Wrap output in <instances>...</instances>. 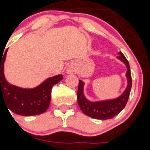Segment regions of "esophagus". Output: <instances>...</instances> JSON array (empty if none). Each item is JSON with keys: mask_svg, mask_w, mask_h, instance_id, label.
Wrapping results in <instances>:
<instances>
[{"mask_svg": "<svg viewBox=\"0 0 150 150\" xmlns=\"http://www.w3.org/2000/svg\"><path fill=\"white\" fill-rule=\"evenodd\" d=\"M67 72H68V73H72V72H75V69H74L73 67H71V66H69V67L67 69Z\"/></svg>", "mask_w": 150, "mask_h": 150, "instance_id": "1", "label": "esophagus"}]
</instances>
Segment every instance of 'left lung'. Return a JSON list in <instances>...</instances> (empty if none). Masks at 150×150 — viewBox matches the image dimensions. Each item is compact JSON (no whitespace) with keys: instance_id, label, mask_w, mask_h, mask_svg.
I'll list each match as a JSON object with an SVG mask.
<instances>
[{"instance_id":"8db88e82","label":"left lung","mask_w":150,"mask_h":150,"mask_svg":"<svg viewBox=\"0 0 150 150\" xmlns=\"http://www.w3.org/2000/svg\"><path fill=\"white\" fill-rule=\"evenodd\" d=\"M119 55L117 58L122 61L127 67L126 77L127 79V86L124 92L119 97L110 100L90 101L86 98L83 94L84 83L80 80L78 89V103L80 109L86 115L99 120L110 119L117 115L125 107L132 87V77L130 72V67L128 61L121 52H118Z\"/></svg>"}]
</instances>
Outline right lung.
I'll use <instances>...</instances> for the list:
<instances>
[{"label": "right lung", "mask_w": 150, "mask_h": 150, "mask_svg": "<svg viewBox=\"0 0 150 150\" xmlns=\"http://www.w3.org/2000/svg\"><path fill=\"white\" fill-rule=\"evenodd\" d=\"M7 50L4 55H0V103L1 100L4 101L9 110L20 115H36L46 112L51 100L52 88L63 79L62 75L47 78L33 89L10 84L4 76V62Z\"/></svg>", "instance_id": "1"}]
</instances>
